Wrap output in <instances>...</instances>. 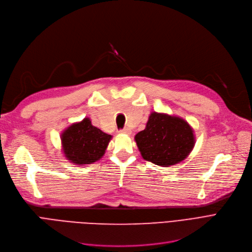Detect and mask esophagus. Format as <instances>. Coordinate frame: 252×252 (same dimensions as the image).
<instances>
[{"mask_svg": "<svg viewBox=\"0 0 252 252\" xmlns=\"http://www.w3.org/2000/svg\"><path fill=\"white\" fill-rule=\"evenodd\" d=\"M119 132H121V133H126V134H130V133H131V130H130L129 128L125 127V128H123V129H120V130H119Z\"/></svg>", "mask_w": 252, "mask_h": 252, "instance_id": "obj_1", "label": "esophagus"}]
</instances>
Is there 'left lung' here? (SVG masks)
<instances>
[{"label":"left lung","mask_w":252,"mask_h":252,"mask_svg":"<svg viewBox=\"0 0 252 252\" xmlns=\"http://www.w3.org/2000/svg\"><path fill=\"white\" fill-rule=\"evenodd\" d=\"M135 141L143 159L163 167L185 160L195 143L193 130L185 120L156 112Z\"/></svg>","instance_id":"left-lung-1"}]
</instances>
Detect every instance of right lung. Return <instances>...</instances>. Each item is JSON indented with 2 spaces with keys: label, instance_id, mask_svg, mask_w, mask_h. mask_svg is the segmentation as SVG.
I'll return each mask as SVG.
<instances>
[{
  "label": "right lung",
  "instance_id": "add662e5",
  "mask_svg": "<svg viewBox=\"0 0 252 252\" xmlns=\"http://www.w3.org/2000/svg\"><path fill=\"white\" fill-rule=\"evenodd\" d=\"M112 136L91 124L86 118L69 126L62 135L66 159L77 165L91 164L99 160Z\"/></svg>",
  "mask_w": 252,
  "mask_h": 252
}]
</instances>
